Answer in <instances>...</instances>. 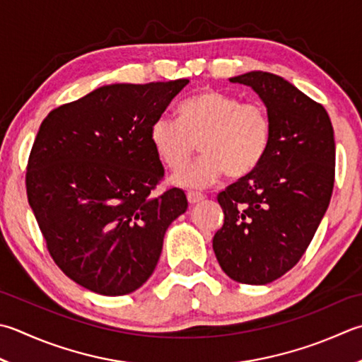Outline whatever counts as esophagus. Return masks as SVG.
Listing matches in <instances>:
<instances>
[{
	"label": "esophagus",
	"mask_w": 362,
	"mask_h": 362,
	"mask_svg": "<svg viewBox=\"0 0 362 362\" xmlns=\"http://www.w3.org/2000/svg\"><path fill=\"white\" fill-rule=\"evenodd\" d=\"M204 197H205V196H204L202 193H197V191H188V193H187V199H188V202H189L191 205L204 201Z\"/></svg>",
	"instance_id": "obj_1"
}]
</instances>
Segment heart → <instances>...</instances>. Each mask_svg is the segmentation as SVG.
<instances>
[{
	"mask_svg": "<svg viewBox=\"0 0 362 362\" xmlns=\"http://www.w3.org/2000/svg\"><path fill=\"white\" fill-rule=\"evenodd\" d=\"M180 122L166 115L151 125V143L163 165L177 171L187 165L199 143L202 157L177 173L173 183L205 188L224 173L240 179L256 169L268 151L272 124L260 103H240L235 95L204 89L182 102Z\"/></svg>",
	"mask_w": 362,
	"mask_h": 362,
	"instance_id": "obj_1",
	"label": "heart"
}]
</instances>
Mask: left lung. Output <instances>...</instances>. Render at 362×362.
Wrapping results in <instances>:
<instances>
[{
    "label": "left lung",
    "instance_id": "obj_1",
    "mask_svg": "<svg viewBox=\"0 0 362 362\" xmlns=\"http://www.w3.org/2000/svg\"><path fill=\"white\" fill-rule=\"evenodd\" d=\"M229 81L260 97L272 136L260 165L218 194L224 224L214 251L230 279L264 286L296 265L327 214L334 130L327 110L282 76L256 70Z\"/></svg>",
    "mask_w": 362,
    "mask_h": 362
}]
</instances>
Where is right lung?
I'll return each instance as SVG.
<instances>
[{
  "label": "right lung",
  "mask_w": 362,
  "mask_h": 362,
  "mask_svg": "<svg viewBox=\"0 0 362 362\" xmlns=\"http://www.w3.org/2000/svg\"><path fill=\"white\" fill-rule=\"evenodd\" d=\"M189 80L117 83L53 110L26 171L28 202L61 270L90 292L132 293L151 278L187 196L165 175L151 125Z\"/></svg>",
  "instance_id": "add662e5"
}]
</instances>
